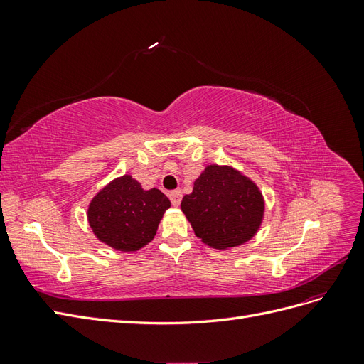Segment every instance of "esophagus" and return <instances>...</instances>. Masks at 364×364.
<instances>
[{
	"mask_svg": "<svg viewBox=\"0 0 364 364\" xmlns=\"http://www.w3.org/2000/svg\"><path fill=\"white\" fill-rule=\"evenodd\" d=\"M170 200L173 203V206H179L181 205V200H182V191L181 190H174L168 194Z\"/></svg>",
	"mask_w": 364,
	"mask_h": 364,
	"instance_id": "1",
	"label": "esophagus"
}]
</instances>
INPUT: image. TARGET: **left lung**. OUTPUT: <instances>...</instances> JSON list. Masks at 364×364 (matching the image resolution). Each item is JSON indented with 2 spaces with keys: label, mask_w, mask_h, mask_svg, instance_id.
Masks as SVG:
<instances>
[{
  "label": "left lung",
  "mask_w": 364,
  "mask_h": 364,
  "mask_svg": "<svg viewBox=\"0 0 364 364\" xmlns=\"http://www.w3.org/2000/svg\"><path fill=\"white\" fill-rule=\"evenodd\" d=\"M181 208L205 245L229 249L257 234L264 199L258 186L235 168L208 165L193 193L183 196Z\"/></svg>",
  "instance_id": "8db88e82"
}]
</instances>
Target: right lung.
<instances>
[{"mask_svg": "<svg viewBox=\"0 0 364 364\" xmlns=\"http://www.w3.org/2000/svg\"><path fill=\"white\" fill-rule=\"evenodd\" d=\"M168 197L156 188L149 191L124 174L107 183L90 208L87 220L95 237L121 252H134L156 235L161 218L170 208Z\"/></svg>", "mask_w": 364, "mask_h": 364, "instance_id": "1", "label": "right lung"}]
</instances>
